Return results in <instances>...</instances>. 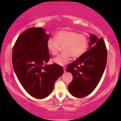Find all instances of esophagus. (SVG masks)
<instances>
[{
    "mask_svg": "<svg viewBox=\"0 0 121 121\" xmlns=\"http://www.w3.org/2000/svg\"><path fill=\"white\" fill-rule=\"evenodd\" d=\"M65 69V67L64 68V72H65V71H66V69Z\"/></svg>",
    "mask_w": 121,
    "mask_h": 121,
    "instance_id": "34e87169",
    "label": "esophagus"
}]
</instances>
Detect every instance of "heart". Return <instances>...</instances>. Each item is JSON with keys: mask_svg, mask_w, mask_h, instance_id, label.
I'll return each instance as SVG.
<instances>
[{"mask_svg": "<svg viewBox=\"0 0 121 121\" xmlns=\"http://www.w3.org/2000/svg\"><path fill=\"white\" fill-rule=\"evenodd\" d=\"M88 39L85 35L70 31H60L57 32L54 38L47 40L46 46L50 53L56 55L60 46H63L64 52L53 58V61L60 65H65L69 63L71 57L76 58L81 56L86 51Z\"/></svg>", "mask_w": 121, "mask_h": 121, "instance_id": "1", "label": "heart"}]
</instances>
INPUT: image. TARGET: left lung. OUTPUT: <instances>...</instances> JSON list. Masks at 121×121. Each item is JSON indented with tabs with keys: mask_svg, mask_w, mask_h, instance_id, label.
I'll return each instance as SVG.
<instances>
[{
	"mask_svg": "<svg viewBox=\"0 0 121 121\" xmlns=\"http://www.w3.org/2000/svg\"><path fill=\"white\" fill-rule=\"evenodd\" d=\"M90 35L88 50L66 69L73 77L68 85L69 91L78 98L87 96L95 89L107 65V51L104 40Z\"/></svg>",
	"mask_w": 121,
	"mask_h": 121,
	"instance_id": "obj_1",
	"label": "left lung"
}]
</instances>
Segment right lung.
I'll use <instances>...</instances> for the list:
<instances>
[{"instance_id": "1", "label": "right lung", "mask_w": 121, "mask_h": 121, "mask_svg": "<svg viewBox=\"0 0 121 121\" xmlns=\"http://www.w3.org/2000/svg\"><path fill=\"white\" fill-rule=\"evenodd\" d=\"M49 36L44 29L30 28L19 36L13 49V66L18 80L28 93L37 99L49 95L64 73L59 65H46L50 60L46 46Z\"/></svg>"}]
</instances>
